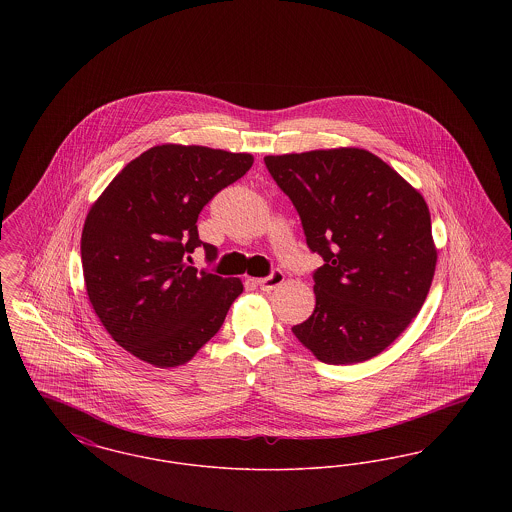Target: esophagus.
Segmentation results:
<instances>
[{"label": "esophagus", "mask_w": 512, "mask_h": 512, "mask_svg": "<svg viewBox=\"0 0 512 512\" xmlns=\"http://www.w3.org/2000/svg\"><path fill=\"white\" fill-rule=\"evenodd\" d=\"M282 282H284V272L276 268V270H272V272L268 274L267 278H259V280H257V286H259L263 292H270V290L278 288Z\"/></svg>", "instance_id": "obj_1"}]
</instances>
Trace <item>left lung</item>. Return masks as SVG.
<instances>
[{"label":"left lung","mask_w":512,"mask_h":512,"mask_svg":"<svg viewBox=\"0 0 512 512\" xmlns=\"http://www.w3.org/2000/svg\"><path fill=\"white\" fill-rule=\"evenodd\" d=\"M265 165L324 259L313 272L315 311L293 326L295 338L328 365L376 357L418 315L434 278L424 197L357 147L268 155Z\"/></svg>","instance_id":"left-lung-1"}]
</instances>
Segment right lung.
I'll list each match as a JSON object with an SVG mask.
<instances>
[{
	"label": "right lung",
	"instance_id": "1",
	"mask_svg": "<svg viewBox=\"0 0 512 512\" xmlns=\"http://www.w3.org/2000/svg\"><path fill=\"white\" fill-rule=\"evenodd\" d=\"M249 153L155 146L130 161L92 205L80 240L84 282L101 324L149 365L188 363L222 326L238 278L192 267L217 247L197 234L201 209L251 169Z\"/></svg>",
	"mask_w": 512,
	"mask_h": 512
}]
</instances>
